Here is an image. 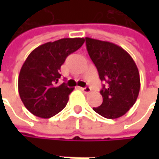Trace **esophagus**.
<instances>
[{"mask_svg":"<svg viewBox=\"0 0 159 159\" xmlns=\"http://www.w3.org/2000/svg\"><path fill=\"white\" fill-rule=\"evenodd\" d=\"M81 90L84 93V94H88L91 92V88L89 86H85V87H81Z\"/></svg>","mask_w":159,"mask_h":159,"instance_id":"34e87169","label":"esophagus"}]
</instances>
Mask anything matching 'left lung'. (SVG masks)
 Wrapping results in <instances>:
<instances>
[{
    "label": "left lung",
    "mask_w": 159,
    "mask_h": 159,
    "mask_svg": "<svg viewBox=\"0 0 159 159\" xmlns=\"http://www.w3.org/2000/svg\"><path fill=\"white\" fill-rule=\"evenodd\" d=\"M84 40L99 78L106 82L100 90L103 102L93 110L107 119L120 118L137 99L140 90L138 68L130 54L118 45L90 38Z\"/></svg>",
    "instance_id": "obj_1"
}]
</instances>
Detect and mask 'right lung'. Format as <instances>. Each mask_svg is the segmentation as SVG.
Listing matches in <instances>:
<instances>
[{"mask_svg": "<svg viewBox=\"0 0 159 159\" xmlns=\"http://www.w3.org/2000/svg\"><path fill=\"white\" fill-rule=\"evenodd\" d=\"M83 38L61 39L36 48L25 61L18 77V92L25 107L35 116L48 119L66 106L74 90L61 78V66L66 58L82 47Z\"/></svg>", "mask_w": 159, "mask_h": 159, "instance_id": "obj_1", "label": "right lung"}]
</instances>
